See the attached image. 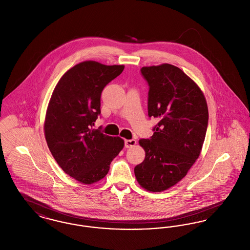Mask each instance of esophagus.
<instances>
[{
  "label": "esophagus",
  "instance_id": "1",
  "mask_svg": "<svg viewBox=\"0 0 250 250\" xmlns=\"http://www.w3.org/2000/svg\"><path fill=\"white\" fill-rule=\"evenodd\" d=\"M137 144V142L135 140H125V148H132Z\"/></svg>",
  "mask_w": 250,
  "mask_h": 250
}]
</instances>
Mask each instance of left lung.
Listing matches in <instances>:
<instances>
[{
    "instance_id": "8db88e82",
    "label": "left lung",
    "mask_w": 250,
    "mask_h": 250,
    "mask_svg": "<svg viewBox=\"0 0 250 250\" xmlns=\"http://www.w3.org/2000/svg\"><path fill=\"white\" fill-rule=\"evenodd\" d=\"M149 85L148 115L158 120L150 139L140 140L143 163L134 168L146 190L161 192L184 178L201 154L208 125V107L202 90L177 66H144Z\"/></svg>"
}]
</instances>
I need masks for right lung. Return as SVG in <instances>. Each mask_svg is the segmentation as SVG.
I'll use <instances>...</instances> for the list:
<instances>
[{
  "mask_svg": "<svg viewBox=\"0 0 250 250\" xmlns=\"http://www.w3.org/2000/svg\"><path fill=\"white\" fill-rule=\"evenodd\" d=\"M125 68L85 61L60 79L48 103L44 130L49 151L62 169L91 185L104 178L110 162L124 148V140L93 126L100 114L105 86Z\"/></svg>",
  "mask_w": 250,
  "mask_h": 250,
  "instance_id": "right-lung-1",
  "label": "right lung"
}]
</instances>
